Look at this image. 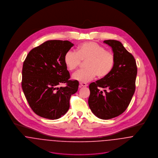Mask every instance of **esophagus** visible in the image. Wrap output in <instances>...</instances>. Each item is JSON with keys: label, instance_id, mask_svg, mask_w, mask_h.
I'll use <instances>...</instances> for the list:
<instances>
[{"label": "esophagus", "instance_id": "obj_1", "mask_svg": "<svg viewBox=\"0 0 158 158\" xmlns=\"http://www.w3.org/2000/svg\"><path fill=\"white\" fill-rule=\"evenodd\" d=\"M88 86V85L85 83H80V87L81 88V87H87Z\"/></svg>", "mask_w": 158, "mask_h": 158}]
</instances>
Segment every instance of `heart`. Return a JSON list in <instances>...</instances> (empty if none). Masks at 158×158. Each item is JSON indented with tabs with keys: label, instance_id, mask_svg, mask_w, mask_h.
Returning a JSON list of instances; mask_svg holds the SVG:
<instances>
[{
	"label": "heart",
	"instance_id": "b5f03b06",
	"mask_svg": "<svg viewBox=\"0 0 158 158\" xmlns=\"http://www.w3.org/2000/svg\"><path fill=\"white\" fill-rule=\"evenodd\" d=\"M115 61L113 52L94 42L82 43L78 47L77 53L69 50L64 56V64L69 71L75 70L81 62H85L86 69L72 75L73 80L81 83L90 81L96 75L100 79L106 77L113 70Z\"/></svg>",
	"mask_w": 158,
	"mask_h": 158
}]
</instances>
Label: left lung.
<instances>
[{"mask_svg":"<svg viewBox=\"0 0 158 158\" xmlns=\"http://www.w3.org/2000/svg\"><path fill=\"white\" fill-rule=\"evenodd\" d=\"M103 43L112 48L115 64L106 77L89 85L88 104L95 116L108 120L118 116L128 108L135 91L137 69L135 58L120 41L110 40Z\"/></svg>","mask_w":158,"mask_h":158,"instance_id":"1","label":"left lung"}]
</instances>
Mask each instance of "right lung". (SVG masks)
<instances>
[{"label": "right lung", "mask_w": 158, "mask_h": 158, "mask_svg": "<svg viewBox=\"0 0 158 158\" xmlns=\"http://www.w3.org/2000/svg\"><path fill=\"white\" fill-rule=\"evenodd\" d=\"M73 45L68 41H47L33 48L23 62V92L31 110L41 117L55 120L63 116L69 109L71 95L78 90L79 83L69 80L64 62ZM63 83L65 87H58Z\"/></svg>", "instance_id": "right-lung-1"}]
</instances>
